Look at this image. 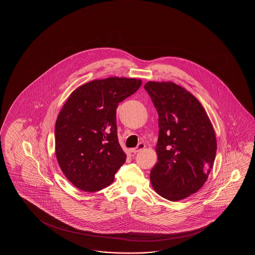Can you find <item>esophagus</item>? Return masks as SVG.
Wrapping results in <instances>:
<instances>
[{
	"mask_svg": "<svg viewBox=\"0 0 255 255\" xmlns=\"http://www.w3.org/2000/svg\"><path fill=\"white\" fill-rule=\"evenodd\" d=\"M145 146H146V144H145L144 142H140V143L137 145L136 147L131 149V152H133V153H137V152L141 151L143 148H145Z\"/></svg>",
	"mask_w": 255,
	"mask_h": 255,
	"instance_id": "1",
	"label": "esophagus"
}]
</instances>
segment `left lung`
Here are the masks:
<instances>
[{"mask_svg": "<svg viewBox=\"0 0 255 255\" xmlns=\"http://www.w3.org/2000/svg\"><path fill=\"white\" fill-rule=\"evenodd\" d=\"M144 88L158 115L152 187L168 201H180L206 182L215 159V133L201 104L184 88L172 82H147Z\"/></svg>", "mask_w": 255, "mask_h": 255, "instance_id": "obj_1", "label": "left lung"}]
</instances>
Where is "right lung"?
Instances as JSON below:
<instances>
[{"mask_svg": "<svg viewBox=\"0 0 255 255\" xmlns=\"http://www.w3.org/2000/svg\"><path fill=\"white\" fill-rule=\"evenodd\" d=\"M135 78L109 77L76 88L55 123V154L60 168L79 190L94 192L113 182L125 163L116 115L120 102L140 87Z\"/></svg>", "mask_w": 255, "mask_h": 255, "instance_id": "add662e5", "label": "right lung"}]
</instances>
